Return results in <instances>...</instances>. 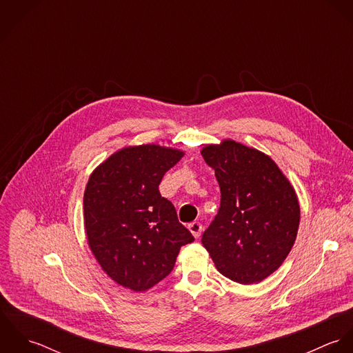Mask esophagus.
<instances>
[{
  "instance_id": "esophagus-1",
  "label": "esophagus",
  "mask_w": 353,
  "mask_h": 353,
  "mask_svg": "<svg viewBox=\"0 0 353 353\" xmlns=\"http://www.w3.org/2000/svg\"><path fill=\"white\" fill-rule=\"evenodd\" d=\"M189 231L193 234V236L194 238H199L200 235H201L202 231V224L201 223H197V221H194V223H192V224H189Z\"/></svg>"
}]
</instances>
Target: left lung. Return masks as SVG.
Returning <instances> with one entry per match:
<instances>
[{
    "label": "left lung",
    "mask_w": 353,
    "mask_h": 353,
    "mask_svg": "<svg viewBox=\"0 0 353 353\" xmlns=\"http://www.w3.org/2000/svg\"><path fill=\"white\" fill-rule=\"evenodd\" d=\"M201 154L221 193L202 245L223 276L256 284L281 266L296 241L295 189L270 156L231 139L205 145Z\"/></svg>",
    "instance_id": "left-lung-1"
}]
</instances>
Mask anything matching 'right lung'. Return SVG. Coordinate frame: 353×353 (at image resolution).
<instances>
[{"label":"right lung","instance_id":"obj_1","mask_svg":"<svg viewBox=\"0 0 353 353\" xmlns=\"http://www.w3.org/2000/svg\"><path fill=\"white\" fill-rule=\"evenodd\" d=\"M185 152L156 144L114 152L91 174L84 227L103 272L123 288L144 292L168 276L182 246L194 241L159 185Z\"/></svg>","mask_w":353,"mask_h":353}]
</instances>
